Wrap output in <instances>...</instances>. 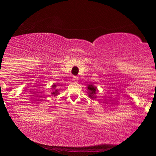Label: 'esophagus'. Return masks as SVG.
Masks as SVG:
<instances>
[{"label":"esophagus","mask_w":156,"mask_h":156,"mask_svg":"<svg viewBox=\"0 0 156 156\" xmlns=\"http://www.w3.org/2000/svg\"><path fill=\"white\" fill-rule=\"evenodd\" d=\"M73 80H74V81H77V80H78V76H73Z\"/></svg>","instance_id":"esophagus-1"}]
</instances>
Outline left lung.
<instances>
[{
    "mask_svg": "<svg viewBox=\"0 0 156 156\" xmlns=\"http://www.w3.org/2000/svg\"><path fill=\"white\" fill-rule=\"evenodd\" d=\"M87 89H88L89 90V97H90L92 99L96 98V96H94V94H96L97 87H94L93 85H89L88 87H87Z\"/></svg>",
    "mask_w": 156,
    "mask_h": 156,
    "instance_id": "8db88e82",
    "label": "left lung"
}]
</instances>
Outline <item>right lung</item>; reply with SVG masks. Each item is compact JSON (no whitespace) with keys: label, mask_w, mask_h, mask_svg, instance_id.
Segmentation results:
<instances>
[{"label":"right lung","mask_w":156,"mask_h":156,"mask_svg":"<svg viewBox=\"0 0 156 156\" xmlns=\"http://www.w3.org/2000/svg\"><path fill=\"white\" fill-rule=\"evenodd\" d=\"M55 87H56V86H55V85H53V88H54L55 90L53 91V92H52L51 94H53V95H54V96H55V95H56V94H58V89H55Z\"/></svg>","instance_id":"add662e5"}]
</instances>
